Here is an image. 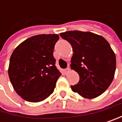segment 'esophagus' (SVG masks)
I'll return each instance as SVG.
<instances>
[{
    "label": "esophagus",
    "mask_w": 122,
    "mask_h": 122,
    "mask_svg": "<svg viewBox=\"0 0 122 122\" xmlns=\"http://www.w3.org/2000/svg\"><path fill=\"white\" fill-rule=\"evenodd\" d=\"M69 71H70V68H69V67H67V68H66V69H64V72H65V73H66V74L69 73Z\"/></svg>",
    "instance_id": "34e87169"
}]
</instances>
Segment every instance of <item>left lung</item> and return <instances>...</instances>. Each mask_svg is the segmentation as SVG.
Segmentation results:
<instances>
[{
  "label": "left lung",
  "instance_id": "obj_1",
  "mask_svg": "<svg viewBox=\"0 0 122 122\" xmlns=\"http://www.w3.org/2000/svg\"><path fill=\"white\" fill-rule=\"evenodd\" d=\"M60 36L72 47L70 66L80 76L72 90L87 99L101 95L112 83L116 71V56L109 43L92 32L70 30Z\"/></svg>",
  "mask_w": 122,
  "mask_h": 122
}]
</instances>
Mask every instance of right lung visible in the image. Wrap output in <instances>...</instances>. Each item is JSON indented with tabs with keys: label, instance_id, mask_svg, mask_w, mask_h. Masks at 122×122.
<instances>
[{
	"label": "right lung",
	"instance_id": "right-lung-1",
	"mask_svg": "<svg viewBox=\"0 0 122 122\" xmlns=\"http://www.w3.org/2000/svg\"><path fill=\"white\" fill-rule=\"evenodd\" d=\"M57 34L30 37L13 51L9 77L17 94L30 102L44 100L54 91L61 73L56 66L53 50Z\"/></svg>",
	"mask_w": 122,
	"mask_h": 122
}]
</instances>
